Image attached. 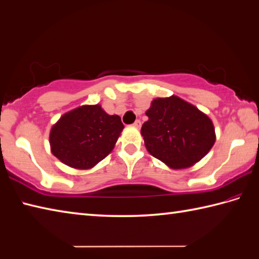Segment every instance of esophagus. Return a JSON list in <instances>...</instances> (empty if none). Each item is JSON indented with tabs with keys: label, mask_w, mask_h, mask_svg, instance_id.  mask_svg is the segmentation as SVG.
<instances>
[{
	"label": "esophagus",
	"mask_w": 259,
	"mask_h": 259,
	"mask_svg": "<svg viewBox=\"0 0 259 259\" xmlns=\"http://www.w3.org/2000/svg\"><path fill=\"white\" fill-rule=\"evenodd\" d=\"M133 126H134V127H136V128H140L141 127V120L140 119H136L135 122H134V124H133Z\"/></svg>",
	"instance_id": "esophagus-1"
}]
</instances>
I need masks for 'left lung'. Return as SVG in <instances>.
Instances as JSON below:
<instances>
[{"label": "left lung", "instance_id": "1", "mask_svg": "<svg viewBox=\"0 0 259 259\" xmlns=\"http://www.w3.org/2000/svg\"><path fill=\"white\" fill-rule=\"evenodd\" d=\"M146 115L141 130L146 149L170 168L191 167L216 141L211 119L178 96L153 100Z\"/></svg>", "mask_w": 259, "mask_h": 259}]
</instances>
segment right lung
I'll return each mask as SVG.
<instances>
[{
  "label": "right lung",
  "instance_id": "add662e5",
  "mask_svg": "<svg viewBox=\"0 0 259 259\" xmlns=\"http://www.w3.org/2000/svg\"><path fill=\"white\" fill-rule=\"evenodd\" d=\"M123 128L118 115H108L101 105L79 106L53 125L51 151L70 167L89 169L113 151Z\"/></svg>",
  "mask_w": 259,
  "mask_h": 259
}]
</instances>
